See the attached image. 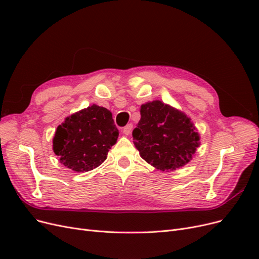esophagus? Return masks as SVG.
I'll use <instances>...</instances> for the list:
<instances>
[{"instance_id":"obj_1","label":"esophagus","mask_w":259,"mask_h":259,"mask_svg":"<svg viewBox=\"0 0 259 259\" xmlns=\"http://www.w3.org/2000/svg\"><path fill=\"white\" fill-rule=\"evenodd\" d=\"M132 131H133V124L130 123V124L126 125V126H124V128H123V134L128 136V135H131Z\"/></svg>"}]
</instances>
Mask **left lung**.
Masks as SVG:
<instances>
[{
    "label": "left lung",
    "instance_id": "8db88e82",
    "mask_svg": "<svg viewBox=\"0 0 259 259\" xmlns=\"http://www.w3.org/2000/svg\"><path fill=\"white\" fill-rule=\"evenodd\" d=\"M140 115L133 139L146 162L156 169L174 170L192 159L200 136L184 112L154 100L142 106Z\"/></svg>",
    "mask_w": 259,
    "mask_h": 259
}]
</instances>
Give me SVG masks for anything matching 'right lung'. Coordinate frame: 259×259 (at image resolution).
<instances>
[{
    "mask_svg": "<svg viewBox=\"0 0 259 259\" xmlns=\"http://www.w3.org/2000/svg\"><path fill=\"white\" fill-rule=\"evenodd\" d=\"M119 137L112 113L104 107L90 106L66 117L55 133L53 150L59 162L74 171H88L107 159Z\"/></svg>",
    "mask_w": 259,
    "mask_h": 259,
    "instance_id": "obj_1",
    "label": "right lung"
}]
</instances>
